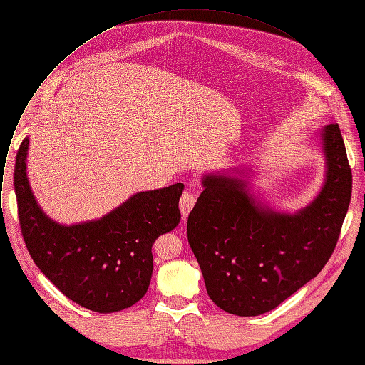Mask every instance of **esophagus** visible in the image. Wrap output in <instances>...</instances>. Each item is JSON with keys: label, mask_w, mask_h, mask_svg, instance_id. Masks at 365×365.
I'll return each mask as SVG.
<instances>
[{"label": "esophagus", "mask_w": 365, "mask_h": 365, "mask_svg": "<svg viewBox=\"0 0 365 365\" xmlns=\"http://www.w3.org/2000/svg\"><path fill=\"white\" fill-rule=\"evenodd\" d=\"M195 202H196V196L189 192V190H185L180 196V200H179V206H180V212L183 217H187V214L192 211V207L195 206Z\"/></svg>", "instance_id": "1"}]
</instances>
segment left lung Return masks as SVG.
<instances>
[{"instance_id":"obj_1","label":"left lung","mask_w":365,"mask_h":365,"mask_svg":"<svg viewBox=\"0 0 365 365\" xmlns=\"http://www.w3.org/2000/svg\"><path fill=\"white\" fill-rule=\"evenodd\" d=\"M321 137L325 185L296 214L258 203L241 179L203 176L187 240L207 294L228 314H266L318 276L331 258L349 206L352 173L338 124L327 125Z\"/></svg>"}]
</instances>
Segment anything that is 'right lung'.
Returning <instances> with one entry per match:
<instances>
[{
	"instance_id": "1",
	"label": "right lung",
	"mask_w": 365,
	"mask_h": 365,
	"mask_svg": "<svg viewBox=\"0 0 365 365\" xmlns=\"http://www.w3.org/2000/svg\"><path fill=\"white\" fill-rule=\"evenodd\" d=\"M29 138L17 151L14 189L21 234L36 266L66 297L99 314L137 303L153 273L151 247L180 221L183 183L133 195L96 221L61 225L40 210L29 185Z\"/></svg>"
}]
</instances>
